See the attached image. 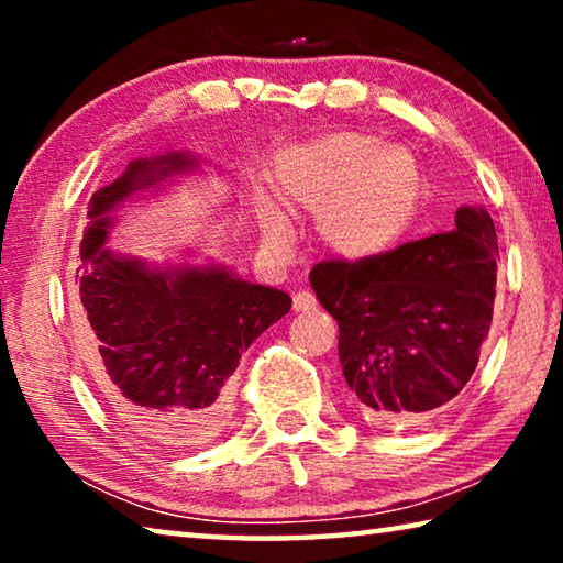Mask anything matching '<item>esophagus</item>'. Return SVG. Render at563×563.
I'll return each instance as SVG.
<instances>
[{"instance_id":"34e87169","label":"esophagus","mask_w":563,"mask_h":563,"mask_svg":"<svg viewBox=\"0 0 563 563\" xmlns=\"http://www.w3.org/2000/svg\"><path fill=\"white\" fill-rule=\"evenodd\" d=\"M316 308H318V300H316V295H312V292L300 290V292L292 295V310L295 312H310Z\"/></svg>"}]
</instances>
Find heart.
I'll use <instances>...</instances> for the list:
<instances>
[{
	"label": "heart",
	"instance_id": "1",
	"mask_svg": "<svg viewBox=\"0 0 563 563\" xmlns=\"http://www.w3.org/2000/svg\"><path fill=\"white\" fill-rule=\"evenodd\" d=\"M273 190L295 213L316 216L320 243L342 261L383 253L405 231L419 198V168L405 148L369 133H325L278 154ZM265 233L285 247L292 238L288 216L261 203Z\"/></svg>",
	"mask_w": 563,
	"mask_h": 563
}]
</instances>
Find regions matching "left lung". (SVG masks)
Segmentation results:
<instances>
[{
    "instance_id": "8db88e82",
    "label": "left lung",
    "mask_w": 563,
    "mask_h": 563,
    "mask_svg": "<svg viewBox=\"0 0 563 563\" xmlns=\"http://www.w3.org/2000/svg\"><path fill=\"white\" fill-rule=\"evenodd\" d=\"M497 231L482 206H462L454 231L365 261L310 271L338 320L350 402L377 427H409L470 383L497 295Z\"/></svg>"
}]
</instances>
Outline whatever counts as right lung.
<instances>
[{
  "mask_svg": "<svg viewBox=\"0 0 563 563\" xmlns=\"http://www.w3.org/2000/svg\"><path fill=\"white\" fill-rule=\"evenodd\" d=\"M201 168L186 151L131 161L89 201L79 300L87 362L99 393L133 432L164 450H196L231 417L243 350L290 310V295L218 263H148L107 245L119 211Z\"/></svg>",
  "mask_w": 563,
  "mask_h": 563,
  "instance_id": "obj_1",
  "label": "right lung"
}]
</instances>
